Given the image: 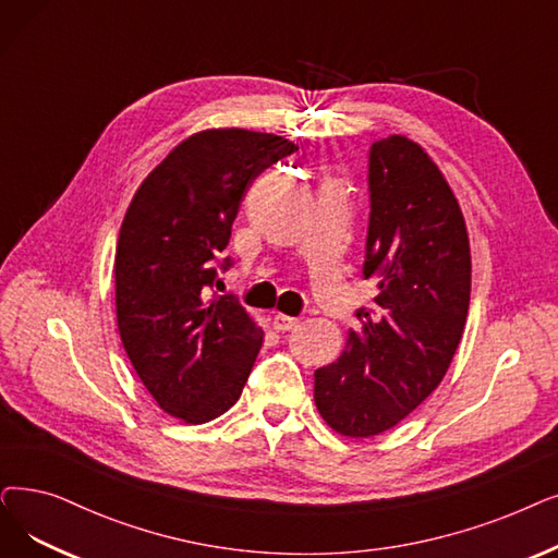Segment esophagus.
<instances>
[{
    "label": "esophagus",
    "mask_w": 558,
    "mask_h": 558,
    "mask_svg": "<svg viewBox=\"0 0 558 558\" xmlns=\"http://www.w3.org/2000/svg\"><path fill=\"white\" fill-rule=\"evenodd\" d=\"M271 322H274V328H276V330H280V332H284V330H292V328L299 324V319H296V317H287V314H280V312H276V314H274Z\"/></svg>",
    "instance_id": "obj_1"
}]
</instances>
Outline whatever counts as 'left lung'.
Returning <instances> with one entry per match:
<instances>
[{
  "mask_svg": "<svg viewBox=\"0 0 558 558\" xmlns=\"http://www.w3.org/2000/svg\"><path fill=\"white\" fill-rule=\"evenodd\" d=\"M369 226L362 274L372 307L328 367L314 372V403L349 438L399 424L440 385L470 307V239L458 201L430 157L405 136L369 148Z\"/></svg>",
  "mask_w": 558,
  "mask_h": 558,
  "instance_id": "obj_1",
  "label": "left lung"
}]
</instances>
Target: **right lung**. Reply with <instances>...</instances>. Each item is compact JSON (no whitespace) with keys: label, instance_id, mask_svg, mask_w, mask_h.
Instances as JSON below:
<instances>
[{"label":"right lung","instance_id":"right-lung-1","mask_svg":"<svg viewBox=\"0 0 558 558\" xmlns=\"http://www.w3.org/2000/svg\"><path fill=\"white\" fill-rule=\"evenodd\" d=\"M299 150L276 134L207 130L143 180L116 246L118 330L161 410L205 424L236 403L262 330L232 294L207 301L251 184Z\"/></svg>","mask_w":558,"mask_h":558}]
</instances>
